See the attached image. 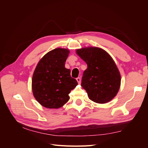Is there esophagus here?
<instances>
[{"instance_id":"34e87169","label":"esophagus","mask_w":148,"mask_h":148,"mask_svg":"<svg viewBox=\"0 0 148 148\" xmlns=\"http://www.w3.org/2000/svg\"><path fill=\"white\" fill-rule=\"evenodd\" d=\"M77 81L78 82V84H80V83H81V78H80L79 77H78V78H77Z\"/></svg>"}]
</instances>
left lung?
I'll return each instance as SVG.
<instances>
[{"mask_svg":"<svg viewBox=\"0 0 148 148\" xmlns=\"http://www.w3.org/2000/svg\"><path fill=\"white\" fill-rule=\"evenodd\" d=\"M77 55L86 62L82 86L89 99L99 104L110 101L117 95L121 76L114 60L104 49L88 47L77 49Z\"/></svg>","mask_w":148,"mask_h":148,"instance_id":"8db88e82","label":"left lung"}]
</instances>
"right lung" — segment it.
<instances>
[{"label": "right lung", "instance_id": "obj_1", "mask_svg": "<svg viewBox=\"0 0 148 148\" xmlns=\"http://www.w3.org/2000/svg\"><path fill=\"white\" fill-rule=\"evenodd\" d=\"M70 51L56 48L47 52L38 62L32 78V90L35 99L48 109H58L70 99V91L78 83L65 67Z\"/></svg>", "mask_w": 148, "mask_h": 148}]
</instances>
